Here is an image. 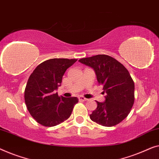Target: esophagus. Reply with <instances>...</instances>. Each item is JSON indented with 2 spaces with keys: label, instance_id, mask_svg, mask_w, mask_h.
I'll list each match as a JSON object with an SVG mask.
<instances>
[{
  "label": "esophagus",
  "instance_id": "obj_1",
  "mask_svg": "<svg viewBox=\"0 0 159 159\" xmlns=\"http://www.w3.org/2000/svg\"><path fill=\"white\" fill-rule=\"evenodd\" d=\"M79 101L84 102V101H86V100H88V99H87L86 98L82 97V96H80V97H79Z\"/></svg>",
  "mask_w": 159,
  "mask_h": 159
}]
</instances>
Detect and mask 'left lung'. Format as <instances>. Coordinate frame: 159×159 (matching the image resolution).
<instances>
[{
    "label": "left lung",
    "mask_w": 159,
    "mask_h": 159,
    "mask_svg": "<svg viewBox=\"0 0 159 159\" xmlns=\"http://www.w3.org/2000/svg\"><path fill=\"white\" fill-rule=\"evenodd\" d=\"M80 63L93 68L97 81L107 93L103 102L90 115L92 121L105 127L116 125L127 117L135 99V84L128 70L115 58L97 55L80 59Z\"/></svg>",
    "instance_id": "8db88e82"
}]
</instances>
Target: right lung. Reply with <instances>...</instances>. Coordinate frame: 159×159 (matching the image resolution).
I'll return each instance as SVG.
<instances>
[{
	"mask_svg": "<svg viewBox=\"0 0 159 159\" xmlns=\"http://www.w3.org/2000/svg\"><path fill=\"white\" fill-rule=\"evenodd\" d=\"M76 59L53 58L42 62L30 75L24 91L28 111L38 123L53 127L68 120L77 97H60L55 92L62 79Z\"/></svg>",
	"mask_w": 159,
	"mask_h": 159,
	"instance_id": "1",
	"label": "right lung"
}]
</instances>
